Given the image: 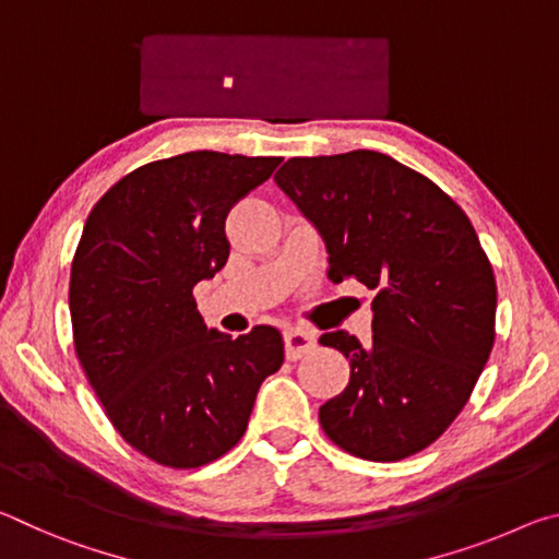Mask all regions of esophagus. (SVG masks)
Returning <instances> with one entry per match:
<instances>
[{
    "instance_id": "obj_1",
    "label": "esophagus",
    "mask_w": 559,
    "mask_h": 559,
    "mask_svg": "<svg viewBox=\"0 0 559 559\" xmlns=\"http://www.w3.org/2000/svg\"><path fill=\"white\" fill-rule=\"evenodd\" d=\"M283 340H286L288 359H300L316 347V333L306 328H288L286 333H283Z\"/></svg>"
}]
</instances>
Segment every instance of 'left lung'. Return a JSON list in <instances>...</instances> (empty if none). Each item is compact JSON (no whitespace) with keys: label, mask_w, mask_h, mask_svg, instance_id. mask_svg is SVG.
<instances>
[{"label":"left lung","mask_w":559,"mask_h":559,"mask_svg":"<svg viewBox=\"0 0 559 559\" xmlns=\"http://www.w3.org/2000/svg\"><path fill=\"white\" fill-rule=\"evenodd\" d=\"M276 185L316 226L328 278L374 290L372 343L320 335L349 382L320 406L328 439L367 461L427 449L466 406L496 340V278L476 229L447 192L374 150L293 157Z\"/></svg>","instance_id":"obj_1"}]
</instances>
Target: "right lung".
Instances as JSON below:
<instances>
[{"mask_svg":"<svg viewBox=\"0 0 559 559\" xmlns=\"http://www.w3.org/2000/svg\"><path fill=\"white\" fill-rule=\"evenodd\" d=\"M281 157L197 150L132 169L93 206L71 266L73 345L108 419L169 468L224 456L283 365L276 328H206L192 288L229 259L231 206Z\"/></svg>","mask_w":559,"mask_h":559,"instance_id":"right-lung-1","label":"right lung"}]
</instances>
